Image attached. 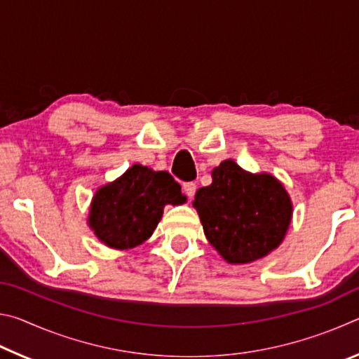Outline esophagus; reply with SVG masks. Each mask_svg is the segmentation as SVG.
<instances>
[{
    "mask_svg": "<svg viewBox=\"0 0 359 359\" xmlns=\"http://www.w3.org/2000/svg\"><path fill=\"white\" fill-rule=\"evenodd\" d=\"M184 191L187 193L188 198H193L194 193H196V184L194 182H187V184H184Z\"/></svg>",
    "mask_w": 359,
    "mask_h": 359,
    "instance_id": "34e87169",
    "label": "esophagus"
}]
</instances>
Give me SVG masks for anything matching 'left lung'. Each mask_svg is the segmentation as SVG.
Listing matches in <instances>:
<instances>
[{
  "label": "left lung",
  "instance_id": "1",
  "mask_svg": "<svg viewBox=\"0 0 359 359\" xmlns=\"http://www.w3.org/2000/svg\"><path fill=\"white\" fill-rule=\"evenodd\" d=\"M193 208L210 245L229 264H248L282 244L293 203L269 172H248L234 160L212 169V184L199 188Z\"/></svg>",
  "mask_w": 359,
  "mask_h": 359
}]
</instances>
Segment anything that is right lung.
Listing matches in <instances>:
<instances>
[{"mask_svg": "<svg viewBox=\"0 0 359 359\" xmlns=\"http://www.w3.org/2000/svg\"><path fill=\"white\" fill-rule=\"evenodd\" d=\"M184 203L187 196L171 174L133 165L120 177L98 187L87 224L106 247L131 250L154 234L166 204Z\"/></svg>", "mask_w": 359, "mask_h": 359, "instance_id": "right-lung-1", "label": "right lung"}]
</instances>
